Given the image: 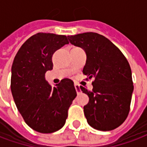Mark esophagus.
Wrapping results in <instances>:
<instances>
[{"instance_id":"obj_1","label":"esophagus","mask_w":147,"mask_h":147,"mask_svg":"<svg viewBox=\"0 0 147 147\" xmlns=\"http://www.w3.org/2000/svg\"><path fill=\"white\" fill-rule=\"evenodd\" d=\"M75 88H76V90L77 93H79L80 92V87H79V85L75 84Z\"/></svg>"}]
</instances>
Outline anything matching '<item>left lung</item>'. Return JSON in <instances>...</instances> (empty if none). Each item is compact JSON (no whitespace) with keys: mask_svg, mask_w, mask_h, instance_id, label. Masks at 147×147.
<instances>
[{"mask_svg":"<svg viewBox=\"0 0 147 147\" xmlns=\"http://www.w3.org/2000/svg\"><path fill=\"white\" fill-rule=\"evenodd\" d=\"M69 42L84 50L86 62L82 72L94 79L93 90L80 86L90 101L84 106L88 124L100 131L118 128L129 115L133 92L131 71L120 50L96 32L68 36Z\"/></svg>","mask_w":147,"mask_h":147,"instance_id":"left-lung-1","label":"left lung"}]
</instances>
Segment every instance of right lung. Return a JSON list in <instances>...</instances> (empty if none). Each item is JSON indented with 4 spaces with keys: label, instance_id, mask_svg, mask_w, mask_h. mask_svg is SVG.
<instances>
[{
    "label": "right lung",
    "instance_id": "obj_1",
    "mask_svg": "<svg viewBox=\"0 0 147 147\" xmlns=\"http://www.w3.org/2000/svg\"><path fill=\"white\" fill-rule=\"evenodd\" d=\"M68 43L66 36L39 32L22 44L13 61V98L26 123L38 132L61 129L77 96L72 80L64 79L52 86L45 79V73L53 69V54Z\"/></svg>",
    "mask_w": 147,
    "mask_h": 147
}]
</instances>
